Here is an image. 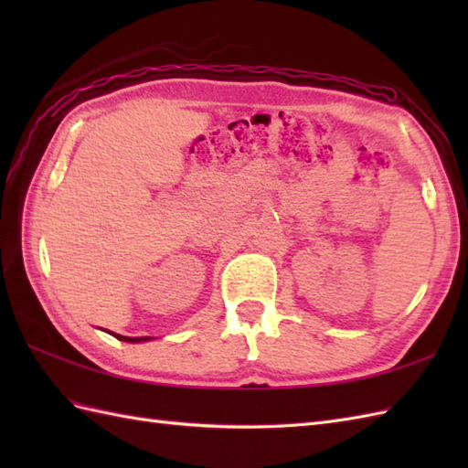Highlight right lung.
Listing matches in <instances>:
<instances>
[{
	"instance_id": "add662e5",
	"label": "right lung",
	"mask_w": 468,
	"mask_h": 468,
	"mask_svg": "<svg viewBox=\"0 0 468 468\" xmlns=\"http://www.w3.org/2000/svg\"><path fill=\"white\" fill-rule=\"evenodd\" d=\"M111 335H114L116 340H121V342H128V344H141V342H148V340H153L151 335H144V337H128V335H121V334H114V332H108Z\"/></svg>"
}]
</instances>
